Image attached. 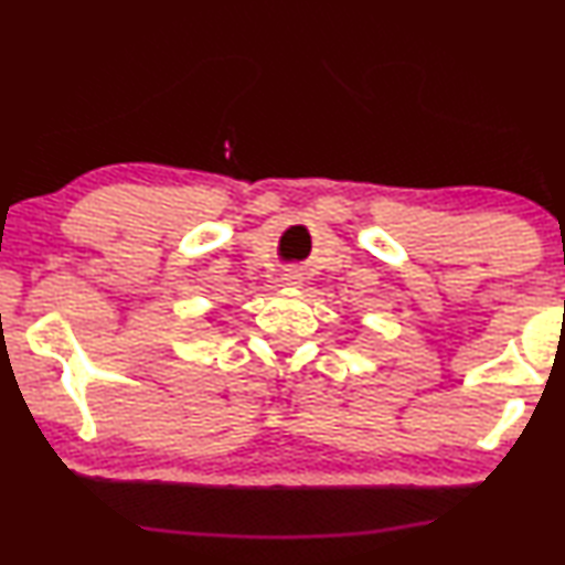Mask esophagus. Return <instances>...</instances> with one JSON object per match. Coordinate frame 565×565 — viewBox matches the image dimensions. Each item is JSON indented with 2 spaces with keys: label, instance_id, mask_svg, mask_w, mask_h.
I'll return each mask as SVG.
<instances>
[{
  "label": "esophagus",
  "instance_id": "1",
  "mask_svg": "<svg viewBox=\"0 0 565 565\" xmlns=\"http://www.w3.org/2000/svg\"><path fill=\"white\" fill-rule=\"evenodd\" d=\"M280 282H282V288H298V285H300V275L292 273V269H290V273H285V275L280 277Z\"/></svg>",
  "mask_w": 565,
  "mask_h": 565
}]
</instances>
